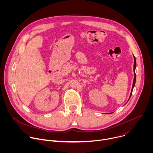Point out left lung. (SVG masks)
I'll return each instance as SVG.
<instances>
[{
  "label": "left lung",
  "instance_id": "left-lung-1",
  "mask_svg": "<svg viewBox=\"0 0 153 153\" xmlns=\"http://www.w3.org/2000/svg\"><path fill=\"white\" fill-rule=\"evenodd\" d=\"M134 56V80H133V86H132V89H131V93H130V96H129V97L128 99V100H129L131 96L132 95V93H133V90L134 88V87L135 86V83H136V72H135V70H136V58ZM107 114H110V113H107ZM111 114V113H110Z\"/></svg>",
  "mask_w": 153,
  "mask_h": 153
}]
</instances>
